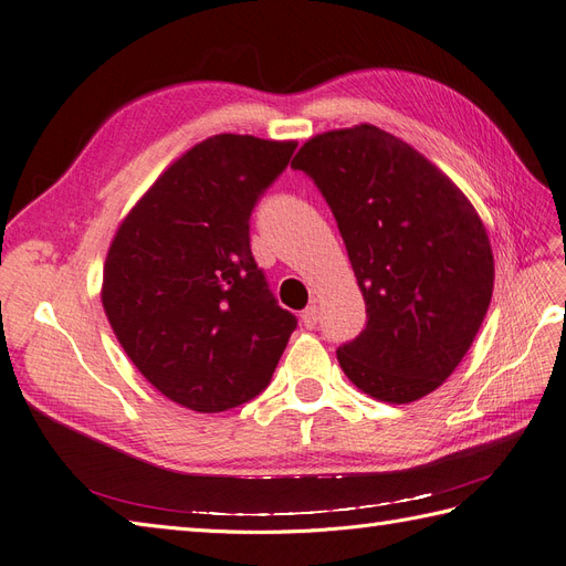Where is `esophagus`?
<instances>
[{
    "label": "esophagus",
    "instance_id": "esophagus-1",
    "mask_svg": "<svg viewBox=\"0 0 566 566\" xmlns=\"http://www.w3.org/2000/svg\"><path fill=\"white\" fill-rule=\"evenodd\" d=\"M302 325L304 328H316V323H318V306L316 304H312V306H306V310L302 312Z\"/></svg>",
    "mask_w": 566,
    "mask_h": 566
}]
</instances>
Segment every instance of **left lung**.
<instances>
[{"instance_id": "obj_1", "label": "left lung", "mask_w": 566, "mask_h": 566, "mask_svg": "<svg viewBox=\"0 0 566 566\" xmlns=\"http://www.w3.org/2000/svg\"><path fill=\"white\" fill-rule=\"evenodd\" d=\"M328 200L361 295L364 333L337 349L368 397L410 403L449 380L482 328L493 252L470 198L375 125L312 136L293 160Z\"/></svg>"}]
</instances>
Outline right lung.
I'll return each mask as SVG.
<instances>
[{
  "label": "right lung",
  "instance_id": "add662e5",
  "mask_svg": "<svg viewBox=\"0 0 566 566\" xmlns=\"http://www.w3.org/2000/svg\"><path fill=\"white\" fill-rule=\"evenodd\" d=\"M295 148L214 134L169 165L119 221L101 302L132 364L169 401L219 413L271 380L297 318L269 293L248 221Z\"/></svg>",
  "mask_w": 566,
  "mask_h": 566
}]
</instances>
